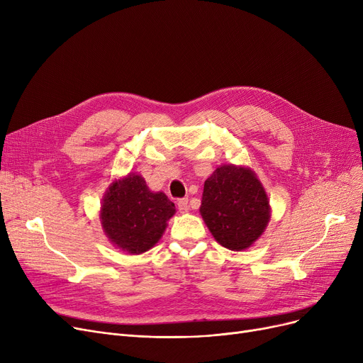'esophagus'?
I'll use <instances>...</instances> for the list:
<instances>
[{
	"mask_svg": "<svg viewBox=\"0 0 363 363\" xmlns=\"http://www.w3.org/2000/svg\"><path fill=\"white\" fill-rule=\"evenodd\" d=\"M178 208L181 213H186L189 211V206H188V199H181L178 200Z\"/></svg>",
	"mask_w": 363,
	"mask_h": 363,
	"instance_id": "esophagus-1",
	"label": "esophagus"
}]
</instances>
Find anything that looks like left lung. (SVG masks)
Wrapping results in <instances>:
<instances>
[{
  "instance_id": "obj_1",
  "label": "left lung",
  "mask_w": 363,
  "mask_h": 363,
  "mask_svg": "<svg viewBox=\"0 0 363 363\" xmlns=\"http://www.w3.org/2000/svg\"><path fill=\"white\" fill-rule=\"evenodd\" d=\"M200 213L220 245L240 252L264 231L269 201L252 170L225 164L204 182Z\"/></svg>"
}]
</instances>
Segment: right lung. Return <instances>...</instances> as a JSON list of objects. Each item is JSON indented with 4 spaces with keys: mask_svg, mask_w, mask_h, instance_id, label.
<instances>
[{
    "mask_svg": "<svg viewBox=\"0 0 363 363\" xmlns=\"http://www.w3.org/2000/svg\"><path fill=\"white\" fill-rule=\"evenodd\" d=\"M175 213V204L163 193H151L140 175L113 182L103 200L101 223L106 235L130 255L155 245Z\"/></svg>",
    "mask_w": 363,
    "mask_h": 363,
    "instance_id": "right-lung-1",
    "label": "right lung"
}]
</instances>
